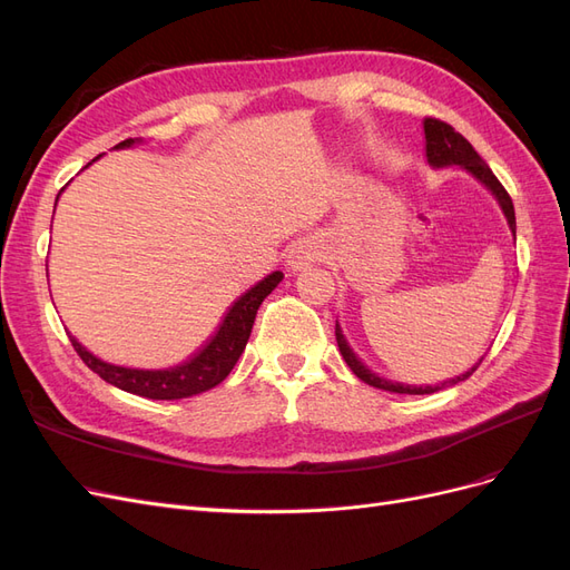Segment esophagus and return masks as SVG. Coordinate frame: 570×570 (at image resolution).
<instances>
[{"instance_id": "1", "label": "esophagus", "mask_w": 570, "mask_h": 570, "mask_svg": "<svg viewBox=\"0 0 570 570\" xmlns=\"http://www.w3.org/2000/svg\"><path fill=\"white\" fill-rule=\"evenodd\" d=\"M321 256V249L316 243H308V239H299V243L292 247L289 252V266L292 268H302L308 262H314V258Z\"/></svg>"}]
</instances>
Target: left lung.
I'll use <instances>...</instances> for the list:
<instances>
[{"label":"left lung","mask_w":570,"mask_h":570,"mask_svg":"<svg viewBox=\"0 0 570 570\" xmlns=\"http://www.w3.org/2000/svg\"><path fill=\"white\" fill-rule=\"evenodd\" d=\"M423 130H425V154H428V161L433 166H463L465 170H471V174L480 180L485 183L492 195L499 199V204H502L504 209V216L509 220V228L515 237V214H513V202L509 197V193L504 189V185L497 180V176L490 170V166L480 159V154L473 149V145L465 140V137L461 132H456L450 124H444V120L440 118H433L428 116L425 124H423ZM335 337H337V347H340V354L344 356V361H347V366L354 371L356 377H361V381L373 385V387H381L385 392H396V394H433L442 387H450V385H456L461 381H465L478 366H473L469 373H463L459 377H452V381H446L442 385H425V387H413V385H402V383H392V381H385V377H377L375 373H371L361 361L354 356V352L350 350V344L344 342L342 337V331L340 325H335ZM482 361V358H480Z\"/></svg>","instance_id":"8db88e82"}]
</instances>
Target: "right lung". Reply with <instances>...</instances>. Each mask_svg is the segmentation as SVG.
Segmentation results:
<instances>
[{"mask_svg": "<svg viewBox=\"0 0 570 570\" xmlns=\"http://www.w3.org/2000/svg\"><path fill=\"white\" fill-rule=\"evenodd\" d=\"M132 142L135 140H124L116 147H130ZM281 281H283V273L275 271L268 275V278L247 289L245 295L230 306V312L226 314V318H223L216 335L206 342L193 358L174 368L145 371V368L114 366L90 354L76 337H71V344L78 352V356L85 361V366L95 371L101 381H107L130 394L147 396V400H183V396L206 392L226 381L228 373L237 364L239 354H243L247 347L258 306H262V302L271 295Z\"/></svg>", "mask_w": 570, "mask_h": 570, "instance_id": "1", "label": "right lung"}]
</instances>
